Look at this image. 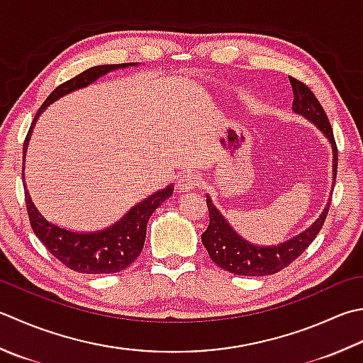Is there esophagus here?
<instances>
[{"label":"esophagus","mask_w":363,"mask_h":363,"mask_svg":"<svg viewBox=\"0 0 363 363\" xmlns=\"http://www.w3.org/2000/svg\"><path fill=\"white\" fill-rule=\"evenodd\" d=\"M201 186V179L198 174H187V176H182L179 182H177V187H179L181 191H190V190H195Z\"/></svg>","instance_id":"esophagus-1"}]
</instances>
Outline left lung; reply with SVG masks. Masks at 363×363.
<instances>
[{"instance_id": "8db88e82", "label": "left lung", "mask_w": 363, "mask_h": 363, "mask_svg": "<svg viewBox=\"0 0 363 363\" xmlns=\"http://www.w3.org/2000/svg\"><path fill=\"white\" fill-rule=\"evenodd\" d=\"M289 82L294 92L293 110L310 119L311 123H315L330 141L333 151V177H337L338 149L335 138H333L329 118L325 115L323 105L319 104L316 96L307 84L294 77H289ZM206 204H208L209 211V226L201 234L203 245L208 250L211 259L218 267L234 275L245 277L272 275L288 267L297 257H301L305 248L313 242L318 233L323 228L325 217L329 214L328 204V208L323 211V214L319 216L316 222L307 231L301 233L299 236L275 247H258L247 242L231 228L228 222L216 209V206L212 204L209 196H206Z\"/></svg>"}]
</instances>
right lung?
Listing matches in <instances>:
<instances>
[{
	"instance_id": "obj_1",
	"label": "right lung",
	"mask_w": 363,
	"mask_h": 363,
	"mask_svg": "<svg viewBox=\"0 0 363 363\" xmlns=\"http://www.w3.org/2000/svg\"><path fill=\"white\" fill-rule=\"evenodd\" d=\"M135 66L133 62L124 64H102V66L91 67L84 72L78 74L77 77L60 84L52 94H50L45 102L42 104L39 111L31 123L30 130L23 143V154L26 152L28 141H30L33 127L38 121L39 115L47 106L58 101L60 97L69 94L75 89L88 86L89 83L96 82L99 77L108 74L110 70L119 67ZM25 159V157H23ZM21 177L23 169H21ZM173 194V187L168 186L157 194L146 198L145 201L132 208L127 214L110 228L97 231V233H72L62 230L60 226L48 223L47 220L39 214V211L34 208L30 195L25 186V203L28 217H30L31 228L35 236L39 238L42 244L45 245L47 250L53 255L56 259H60L64 266L72 269L75 272L82 274H113L121 272L125 267H129L132 262L138 258V255L143 250L145 239H146V225L152 212L159 206L168 200Z\"/></svg>"
}]
</instances>
